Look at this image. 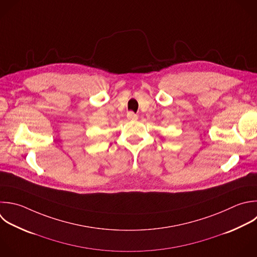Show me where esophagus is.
Segmentation results:
<instances>
[{
  "mask_svg": "<svg viewBox=\"0 0 257 257\" xmlns=\"http://www.w3.org/2000/svg\"><path fill=\"white\" fill-rule=\"evenodd\" d=\"M126 116H127V118H128L130 120H137V119H138V115H137L135 112H133V111H128L127 114H126Z\"/></svg>",
  "mask_w": 257,
  "mask_h": 257,
  "instance_id": "obj_1",
  "label": "esophagus"
}]
</instances>
